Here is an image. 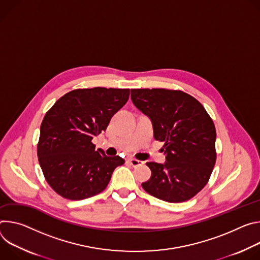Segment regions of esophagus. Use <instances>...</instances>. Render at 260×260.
<instances>
[{"label": "esophagus", "instance_id": "34e87169", "mask_svg": "<svg viewBox=\"0 0 260 260\" xmlns=\"http://www.w3.org/2000/svg\"><path fill=\"white\" fill-rule=\"evenodd\" d=\"M128 162H129L132 166H134V167H136V166H140V165H142V164H143V162H142V161L137 160V159H134V158H130V159H128Z\"/></svg>", "mask_w": 260, "mask_h": 260}]
</instances>
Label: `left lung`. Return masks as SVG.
<instances>
[{
	"mask_svg": "<svg viewBox=\"0 0 260 260\" xmlns=\"http://www.w3.org/2000/svg\"><path fill=\"white\" fill-rule=\"evenodd\" d=\"M131 99L151 119L166 155L164 164L147 163L152 176L142 188L167 203L191 199L207 185L216 163L213 120L199 101L182 91L133 89Z\"/></svg>",
	"mask_w": 260,
	"mask_h": 260,
	"instance_id": "1",
	"label": "left lung"
}]
</instances>
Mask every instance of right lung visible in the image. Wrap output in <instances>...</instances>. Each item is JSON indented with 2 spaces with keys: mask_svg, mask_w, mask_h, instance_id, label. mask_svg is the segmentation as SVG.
<instances>
[{
  "mask_svg": "<svg viewBox=\"0 0 260 260\" xmlns=\"http://www.w3.org/2000/svg\"><path fill=\"white\" fill-rule=\"evenodd\" d=\"M129 89H77L46 112L37 147L48 185L64 198L81 200L102 192L113 170L125 160L95 150L94 136L105 131L112 115L128 101Z\"/></svg>",
  "mask_w": 260,
  "mask_h": 260,
  "instance_id": "obj_1",
  "label": "right lung"
}]
</instances>
